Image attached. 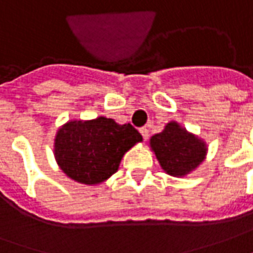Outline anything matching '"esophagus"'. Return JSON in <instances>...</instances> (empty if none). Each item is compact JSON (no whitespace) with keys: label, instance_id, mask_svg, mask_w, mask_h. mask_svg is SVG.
<instances>
[{"label":"esophagus","instance_id":"esophagus-1","mask_svg":"<svg viewBox=\"0 0 253 253\" xmlns=\"http://www.w3.org/2000/svg\"><path fill=\"white\" fill-rule=\"evenodd\" d=\"M140 133H141V135H142V138H144V140H147V138H148L149 130H148V128H147V127H141Z\"/></svg>","mask_w":253,"mask_h":253}]
</instances>
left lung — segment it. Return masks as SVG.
I'll list each match as a JSON object with an SVG mask.
<instances>
[{"instance_id":"left-lung-1","label":"left lung","mask_w":253,"mask_h":253,"mask_svg":"<svg viewBox=\"0 0 253 253\" xmlns=\"http://www.w3.org/2000/svg\"><path fill=\"white\" fill-rule=\"evenodd\" d=\"M149 145L162 169L174 177H183L197 169L208 151L205 141L188 133L177 122H170L162 133L152 135Z\"/></svg>"}]
</instances>
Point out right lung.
<instances>
[{
	"mask_svg": "<svg viewBox=\"0 0 253 253\" xmlns=\"http://www.w3.org/2000/svg\"><path fill=\"white\" fill-rule=\"evenodd\" d=\"M141 141L142 135L130 123L118 125L104 116L70 120L55 135L54 155L66 176L94 185L116 173L123 155Z\"/></svg>",
	"mask_w": 253,
	"mask_h": 253,
	"instance_id": "right-lung-1",
	"label": "right lung"
}]
</instances>
